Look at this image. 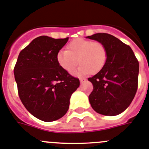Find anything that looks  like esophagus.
Instances as JSON below:
<instances>
[{"label":"esophagus","instance_id":"34e87169","mask_svg":"<svg viewBox=\"0 0 149 149\" xmlns=\"http://www.w3.org/2000/svg\"><path fill=\"white\" fill-rule=\"evenodd\" d=\"M79 81H80V82H81V83H82V82H85V81H86V79H85V78H83V79H79Z\"/></svg>","mask_w":149,"mask_h":149}]
</instances>
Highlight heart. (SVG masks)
<instances>
[{"label":"heart","mask_w":149,"mask_h":149,"mask_svg":"<svg viewBox=\"0 0 149 149\" xmlns=\"http://www.w3.org/2000/svg\"><path fill=\"white\" fill-rule=\"evenodd\" d=\"M67 49L58 52L57 62L67 72H71L79 63V66L73 72L76 76L96 74L107 63V49L100 42L77 38L67 44Z\"/></svg>","instance_id":"b5f03b06"}]
</instances>
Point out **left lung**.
<instances>
[{"label":"left lung","mask_w":149,"mask_h":149,"mask_svg":"<svg viewBox=\"0 0 149 149\" xmlns=\"http://www.w3.org/2000/svg\"><path fill=\"white\" fill-rule=\"evenodd\" d=\"M87 38L102 42L107 51L104 67L88 79L94 88L88 97L91 106L103 116H117L130 106L135 97L139 61L130 46L111 34L97 33Z\"/></svg>","instance_id":"left-lung-1"}]
</instances>
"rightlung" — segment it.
Returning <instances> with one entry per match:
<instances>
[{
  "label": "right lung",
  "instance_id": "right-lung-1",
  "mask_svg": "<svg viewBox=\"0 0 149 149\" xmlns=\"http://www.w3.org/2000/svg\"><path fill=\"white\" fill-rule=\"evenodd\" d=\"M68 39L37 37L20 52L14 67L21 101L41 121L49 122L63 117L69 109L71 95L79 86V79L57 62V53Z\"/></svg>",
  "mask_w": 149,
  "mask_h": 149
}]
</instances>
